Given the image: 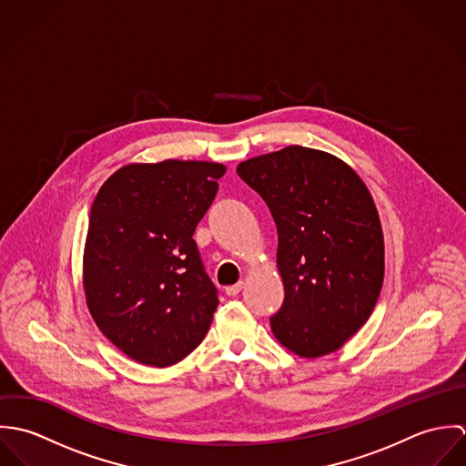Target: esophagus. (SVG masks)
Returning <instances> with one entry per match:
<instances>
[{
	"label": "esophagus",
	"instance_id": "obj_1",
	"mask_svg": "<svg viewBox=\"0 0 466 466\" xmlns=\"http://www.w3.org/2000/svg\"><path fill=\"white\" fill-rule=\"evenodd\" d=\"M242 287H244L242 281H238V283H235V285H229V287H226V294H228V296H237V294L242 290Z\"/></svg>",
	"mask_w": 466,
	"mask_h": 466
}]
</instances>
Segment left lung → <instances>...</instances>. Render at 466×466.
I'll return each mask as SVG.
<instances>
[{
    "label": "left lung",
    "mask_w": 466,
    "mask_h": 466,
    "mask_svg": "<svg viewBox=\"0 0 466 466\" xmlns=\"http://www.w3.org/2000/svg\"><path fill=\"white\" fill-rule=\"evenodd\" d=\"M237 174L266 200L278 229L285 299L270 318L292 353L339 350L368 321L384 281V235L357 172L299 145L242 161Z\"/></svg>",
    "instance_id": "obj_1"
}]
</instances>
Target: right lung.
Masks as SVG:
<instances>
[{
    "instance_id": "add662e5",
    "label": "right lung",
    "mask_w": 466,
    "mask_h": 466,
    "mask_svg": "<svg viewBox=\"0 0 466 466\" xmlns=\"http://www.w3.org/2000/svg\"><path fill=\"white\" fill-rule=\"evenodd\" d=\"M224 172L209 161L126 165L91 206L86 303L100 332L139 364L183 360L211 325L217 289L192 237Z\"/></svg>"
}]
</instances>
